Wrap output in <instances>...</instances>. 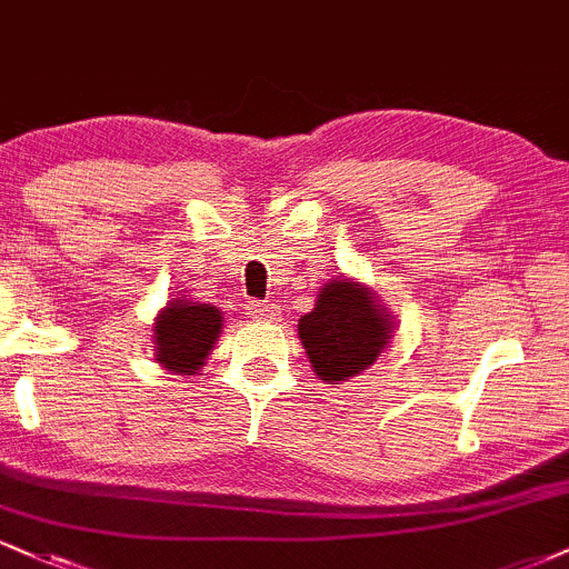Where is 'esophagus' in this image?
Listing matches in <instances>:
<instances>
[{
	"instance_id": "1",
	"label": "esophagus",
	"mask_w": 569,
	"mask_h": 569,
	"mask_svg": "<svg viewBox=\"0 0 569 569\" xmlns=\"http://www.w3.org/2000/svg\"><path fill=\"white\" fill-rule=\"evenodd\" d=\"M248 316L257 318V321H272V318L278 316V307L270 305V302H259V299H253V302H248Z\"/></svg>"
}]
</instances>
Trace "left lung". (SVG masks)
I'll use <instances>...</instances> for the list:
<instances>
[{"instance_id":"left-lung-1","label":"left lung","mask_w":569,"mask_h":569,"mask_svg":"<svg viewBox=\"0 0 569 569\" xmlns=\"http://www.w3.org/2000/svg\"><path fill=\"white\" fill-rule=\"evenodd\" d=\"M390 318L358 283L331 280L318 293L312 312L299 318V337L312 369L326 382L361 375L388 345Z\"/></svg>"}]
</instances>
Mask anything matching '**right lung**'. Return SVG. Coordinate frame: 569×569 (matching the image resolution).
<instances>
[{"instance_id": "right-lung-1", "label": "right lung", "mask_w": 569, "mask_h": 569, "mask_svg": "<svg viewBox=\"0 0 569 569\" xmlns=\"http://www.w3.org/2000/svg\"><path fill=\"white\" fill-rule=\"evenodd\" d=\"M221 331V312L213 305L179 299L168 305L154 323L158 361L179 375H194L211 352Z\"/></svg>"}]
</instances>
